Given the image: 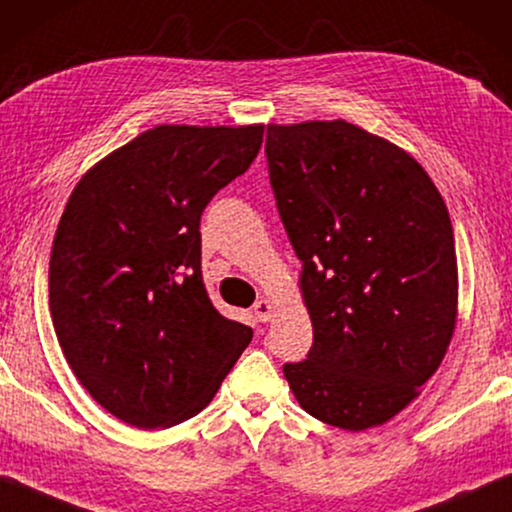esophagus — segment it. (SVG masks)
I'll return each mask as SVG.
<instances>
[{
  "label": "esophagus",
  "instance_id": "1",
  "mask_svg": "<svg viewBox=\"0 0 512 512\" xmlns=\"http://www.w3.org/2000/svg\"><path fill=\"white\" fill-rule=\"evenodd\" d=\"M253 310H255L257 322H262V324H266V322H269V319L273 317V303L266 301V299H259V301L253 305Z\"/></svg>",
  "mask_w": 512,
  "mask_h": 512
}]
</instances>
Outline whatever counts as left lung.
I'll use <instances>...</instances> for the list:
<instances>
[{
    "mask_svg": "<svg viewBox=\"0 0 512 512\" xmlns=\"http://www.w3.org/2000/svg\"><path fill=\"white\" fill-rule=\"evenodd\" d=\"M266 163L301 259V407L349 432L386 423L439 368L455 329L457 257L437 186L400 147L347 121L266 128Z\"/></svg>",
    "mask_w": 512,
    "mask_h": 512,
    "instance_id": "left-lung-1",
    "label": "left lung"
}]
</instances>
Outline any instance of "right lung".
<instances>
[{
	"mask_svg": "<svg viewBox=\"0 0 512 512\" xmlns=\"http://www.w3.org/2000/svg\"><path fill=\"white\" fill-rule=\"evenodd\" d=\"M262 137L264 126H156L68 197L50 255L52 324L80 384L128 425L200 414L253 340L209 299L200 218Z\"/></svg>",
	"mask_w": 512,
	"mask_h": 512,
	"instance_id": "obj_1",
	"label": "right lung"
}]
</instances>
